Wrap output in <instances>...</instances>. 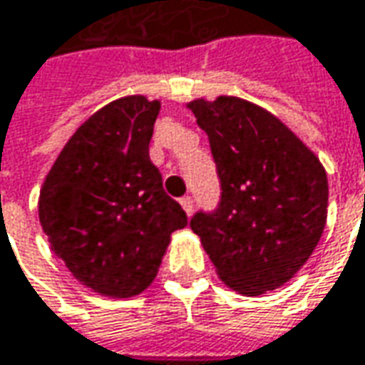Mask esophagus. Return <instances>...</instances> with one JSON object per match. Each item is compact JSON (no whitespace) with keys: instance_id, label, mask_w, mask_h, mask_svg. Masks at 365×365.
Instances as JSON below:
<instances>
[{"instance_id":"obj_1","label":"esophagus","mask_w":365,"mask_h":365,"mask_svg":"<svg viewBox=\"0 0 365 365\" xmlns=\"http://www.w3.org/2000/svg\"><path fill=\"white\" fill-rule=\"evenodd\" d=\"M180 204H182V207L185 210V214H187V216L194 212V200H192L190 195H183L182 200H180Z\"/></svg>"}]
</instances>
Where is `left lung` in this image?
I'll use <instances>...</instances> for the list:
<instances>
[{
    "label": "left lung",
    "mask_w": 365,
    "mask_h": 365,
    "mask_svg": "<svg viewBox=\"0 0 365 365\" xmlns=\"http://www.w3.org/2000/svg\"><path fill=\"white\" fill-rule=\"evenodd\" d=\"M220 178L214 212L190 226L230 289L255 297L293 279L327 220V173L317 155L272 113L238 96L197 98Z\"/></svg>",
    "instance_id": "obj_1"
}]
</instances>
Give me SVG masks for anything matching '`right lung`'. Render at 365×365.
Segmentation results:
<instances>
[{
  "label": "right lung",
  "instance_id": "obj_1",
  "mask_svg": "<svg viewBox=\"0 0 365 365\" xmlns=\"http://www.w3.org/2000/svg\"><path fill=\"white\" fill-rule=\"evenodd\" d=\"M161 103L123 96L86 119L40 190L54 255L95 293L127 299L153 283L171 234L187 224L149 159Z\"/></svg>",
  "mask_w": 365,
  "mask_h": 365
}]
</instances>
